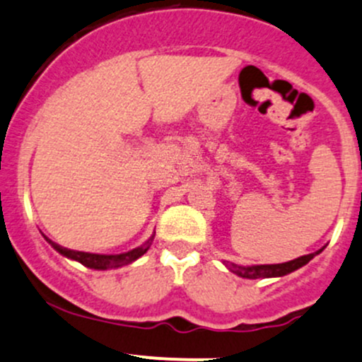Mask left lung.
Here are the masks:
<instances>
[{
	"label": "left lung",
	"instance_id": "1",
	"mask_svg": "<svg viewBox=\"0 0 362 362\" xmlns=\"http://www.w3.org/2000/svg\"><path fill=\"white\" fill-rule=\"evenodd\" d=\"M321 250H317L315 253H309V255H303V257H298L295 258V260H290V262H284V264H271V265H246V267H243V265H235V264H227L226 265L229 267L230 272L238 274L239 277H246V279H265V277H281V276H286V274H290L293 271H296V269L303 267L305 264H309L312 258L315 257V255H319Z\"/></svg>",
	"mask_w": 362,
	"mask_h": 362
}]
</instances>
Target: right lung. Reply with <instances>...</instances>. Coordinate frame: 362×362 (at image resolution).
<instances>
[{"label": "right lung", "mask_w": 362, "mask_h": 362, "mask_svg": "<svg viewBox=\"0 0 362 362\" xmlns=\"http://www.w3.org/2000/svg\"><path fill=\"white\" fill-rule=\"evenodd\" d=\"M45 239L50 243L53 250H57L60 255H64V257L79 262V264H83L85 267L95 269V271H107V269L123 267V265L132 264V262H135L136 258L142 257V255L146 253V251L149 250V246L152 245L154 235H151L149 241H146L142 246H139V248H133L130 251H127V253H119V255H98V253H86V251H76V250L64 248V246L57 245V243H53L52 239H48L47 235H45Z\"/></svg>", "instance_id": "obj_1"}]
</instances>
